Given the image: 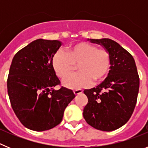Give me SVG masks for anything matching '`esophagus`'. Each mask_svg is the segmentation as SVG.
I'll use <instances>...</instances> for the list:
<instances>
[{"instance_id":"1","label":"esophagus","mask_w":148,"mask_h":148,"mask_svg":"<svg viewBox=\"0 0 148 148\" xmlns=\"http://www.w3.org/2000/svg\"><path fill=\"white\" fill-rule=\"evenodd\" d=\"M73 92H74L75 95H79V94L82 93L83 91H82V90H75L74 91H73Z\"/></svg>"}]
</instances>
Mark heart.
<instances>
[{
  "mask_svg": "<svg viewBox=\"0 0 148 148\" xmlns=\"http://www.w3.org/2000/svg\"><path fill=\"white\" fill-rule=\"evenodd\" d=\"M111 56L106 49L87 42L69 46L66 50L56 51L52 58V66L57 76L64 78L78 64V73L65 78L63 84L70 89H81L90 86L94 81L98 83L108 75Z\"/></svg>",
  "mask_w": 148,
  "mask_h": 148,
  "instance_id": "heart-1",
  "label": "heart"
}]
</instances>
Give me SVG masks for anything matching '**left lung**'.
<instances>
[{"instance_id":"obj_1","label":"left lung","mask_w":148,"mask_h":148,"mask_svg":"<svg viewBox=\"0 0 148 148\" xmlns=\"http://www.w3.org/2000/svg\"><path fill=\"white\" fill-rule=\"evenodd\" d=\"M90 40L109 52L110 70L102 83L84 90L88 102L83 116L92 127L112 131L125 125L131 117L137 101L139 76L133 57L118 43L109 38Z\"/></svg>"}]
</instances>
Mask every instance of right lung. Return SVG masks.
<instances>
[{"label":"right lung","instance_id":"add662e5","mask_svg":"<svg viewBox=\"0 0 148 148\" xmlns=\"http://www.w3.org/2000/svg\"><path fill=\"white\" fill-rule=\"evenodd\" d=\"M61 42L37 39L15 55L7 78L13 110L22 125L35 131L55 127L75 98L71 90L61 87L52 66V58Z\"/></svg>","mask_w":148,"mask_h":148}]
</instances>
